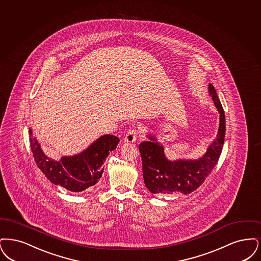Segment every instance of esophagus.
Instances as JSON below:
<instances>
[{"label":"esophagus","mask_w":261,"mask_h":261,"mask_svg":"<svg viewBox=\"0 0 261 261\" xmlns=\"http://www.w3.org/2000/svg\"><path fill=\"white\" fill-rule=\"evenodd\" d=\"M137 135H138V133H137L136 129H130L129 132H127L124 141L126 143H133V142L136 141Z\"/></svg>","instance_id":"1"}]
</instances>
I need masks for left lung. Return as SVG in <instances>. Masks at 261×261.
Returning <instances> with one entry per match:
<instances>
[{
    "mask_svg": "<svg viewBox=\"0 0 261 261\" xmlns=\"http://www.w3.org/2000/svg\"><path fill=\"white\" fill-rule=\"evenodd\" d=\"M210 95L219 112V127L215 141L204 156L198 160L167 159L164 146L155 136H148L149 141L139 144L142 159L143 179L153 194H190L199 188L215 168L220 157L225 137V114L215 87L208 85Z\"/></svg>",
    "mask_w": 261,
    "mask_h": 261,
    "instance_id": "1",
    "label": "left lung"
}]
</instances>
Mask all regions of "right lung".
<instances>
[{
	"mask_svg": "<svg viewBox=\"0 0 261 261\" xmlns=\"http://www.w3.org/2000/svg\"><path fill=\"white\" fill-rule=\"evenodd\" d=\"M29 138L35 162L45 177L57 186L76 193L89 189L98 182L104 170V161L120 141L112 135L100 136L82 153L55 161L44 153L31 128Z\"/></svg>",
	"mask_w": 261,
	"mask_h": 261,
	"instance_id": "obj_1",
	"label": "right lung"
}]
</instances>
